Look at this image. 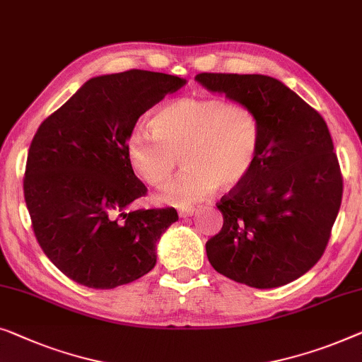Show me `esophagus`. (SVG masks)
I'll list each match as a JSON object with an SVG mask.
<instances>
[{
    "label": "esophagus",
    "instance_id": "1",
    "mask_svg": "<svg viewBox=\"0 0 362 362\" xmlns=\"http://www.w3.org/2000/svg\"><path fill=\"white\" fill-rule=\"evenodd\" d=\"M197 212V209L196 207H189V209H185V211H180V217H182V218H186V217H192L194 214Z\"/></svg>",
    "mask_w": 362,
    "mask_h": 362
}]
</instances>
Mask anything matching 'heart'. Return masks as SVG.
I'll use <instances>...</instances> for the list:
<instances>
[{"label": "heart", "instance_id": "1", "mask_svg": "<svg viewBox=\"0 0 362 362\" xmlns=\"http://www.w3.org/2000/svg\"><path fill=\"white\" fill-rule=\"evenodd\" d=\"M151 130L134 129L125 142L127 161L146 185L170 180L180 155L186 170L158 194L175 207L201 202L220 186L233 189L250 176L261 144L256 114L243 104L185 96L155 111Z\"/></svg>", "mask_w": 362, "mask_h": 362}]
</instances>
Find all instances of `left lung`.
<instances>
[{
  "instance_id": "8db88e82",
  "label": "left lung",
  "mask_w": 362,
  "mask_h": 362,
  "mask_svg": "<svg viewBox=\"0 0 362 362\" xmlns=\"http://www.w3.org/2000/svg\"><path fill=\"white\" fill-rule=\"evenodd\" d=\"M196 81L250 107L261 127L250 176L217 204L223 227L206 243L209 263L256 289L289 284L322 258L341 206L327 122L276 78L199 73Z\"/></svg>"
}]
</instances>
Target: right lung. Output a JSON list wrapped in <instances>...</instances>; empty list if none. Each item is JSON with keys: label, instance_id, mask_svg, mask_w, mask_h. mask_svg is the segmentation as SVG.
Segmentation results:
<instances>
[{"label": "right lung", "instance_id": "1", "mask_svg": "<svg viewBox=\"0 0 362 362\" xmlns=\"http://www.w3.org/2000/svg\"><path fill=\"white\" fill-rule=\"evenodd\" d=\"M186 80L129 70L88 80L47 117L30 144L24 199L35 238L78 284L114 289L150 272L173 207L130 209L146 187L125 142L139 117Z\"/></svg>", "mask_w": 362, "mask_h": 362}]
</instances>
